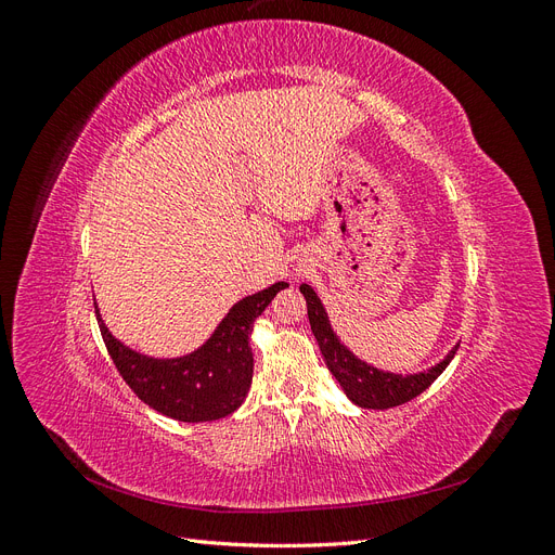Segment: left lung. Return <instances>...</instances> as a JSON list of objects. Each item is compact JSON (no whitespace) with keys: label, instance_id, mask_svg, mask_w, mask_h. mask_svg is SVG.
I'll use <instances>...</instances> for the list:
<instances>
[{"label":"left lung","instance_id":"left-lung-1","mask_svg":"<svg viewBox=\"0 0 555 555\" xmlns=\"http://www.w3.org/2000/svg\"><path fill=\"white\" fill-rule=\"evenodd\" d=\"M300 294L306 296L310 328L319 343V349H322V357L328 365V371L333 373L335 379L340 382L347 398L359 408L389 410L416 398L418 393H424L428 386L444 373V367L449 365V361L459 349L456 345L438 365H433L430 371L416 373V375H396V373L377 371V367L357 359L338 340V335L333 333L328 324V314L322 306V300H319V296L314 294L310 284H300Z\"/></svg>","mask_w":555,"mask_h":555}]
</instances>
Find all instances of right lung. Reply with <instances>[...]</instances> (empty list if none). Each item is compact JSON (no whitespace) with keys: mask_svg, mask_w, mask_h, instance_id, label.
Instances as JSON below:
<instances>
[{"mask_svg":"<svg viewBox=\"0 0 555 555\" xmlns=\"http://www.w3.org/2000/svg\"><path fill=\"white\" fill-rule=\"evenodd\" d=\"M284 287L289 284L275 282L268 289L238 300L206 345L180 359H153L129 349L113 338L96 306L94 310L108 354L129 389L164 416L198 424L215 422L241 408L255 373L249 347L251 326Z\"/></svg>","mask_w":555,"mask_h":555,"instance_id":"1","label":"right lung"}]
</instances>
